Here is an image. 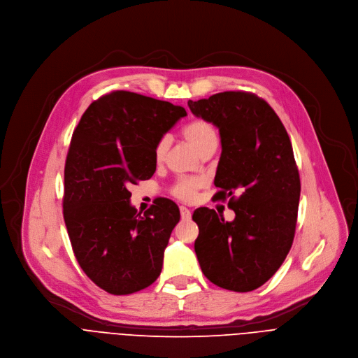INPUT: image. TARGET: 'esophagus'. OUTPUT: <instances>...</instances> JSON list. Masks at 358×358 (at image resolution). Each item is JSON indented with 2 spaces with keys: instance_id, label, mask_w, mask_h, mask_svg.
<instances>
[{
  "instance_id": "1",
  "label": "esophagus",
  "mask_w": 358,
  "mask_h": 358,
  "mask_svg": "<svg viewBox=\"0 0 358 358\" xmlns=\"http://www.w3.org/2000/svg\"><path fill=\"white\" fill-rule=\"evenodd\" d=\"M180 214H181V219L182 220H188L189 217H192V211H189L187 207L184 206H180Z\"/></svg>"
}]
</instances>
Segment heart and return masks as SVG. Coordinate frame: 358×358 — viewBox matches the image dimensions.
<instances>
[{
  "label": "heart",
  "mask_w": 358,
  "mask_h": 358,
  "mask_svg": "<svg viewBox=\"0 0 358 358\" xmlns=\"http://www.w3.org/2000/svg\"><path fill=\"white\" fill-rule=\"evenodd\" d=\"M182 138L188 142L199 155H201L204 151L216 150L219 144V135L217 129L207 119L196 117L193 121H189L181 131ZM170 147V138L162 136L158 139V142L154 147V161L155 164H162ZM203 178L200 177H182L174 182L171 187V193L180 200H192L197 189L203 185Z\"/></svg>",
  "instance_id": "heart-1"
}]
</instances>
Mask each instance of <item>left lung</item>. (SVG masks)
<instances>
[{
	"instance_id": "left-lung-1",
	"label": "left lung",
	"mask_w": 358,
	"mask_h": 358,
	"mask_svg": "<svg viewBox=\"0 0 358 358\" xmlns=\"http://www.w3.org/2000/svg\"><path fill=\"white\" fill-rule=\"evenodd\" d=\"M188 108L219 128L214 197L230 199L236 214L224 222L207 207L194 211L200 268L220 288L253 291L275 275L294 242L301 181L291 139L269 103L250 92L216 93Z\"/></svg>"
}]
</instances>
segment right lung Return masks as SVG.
<instances>
[{
	"label": "right lung",
	"instance_id": "add662e5",
	"mask_svg": "<svg viewBox=\"0 0 358 358\" xmlns=\"http://www.w3.org/2000/svg\"><path fill=\"white\" fill-rule=\"evenodd\" d=\"M185 115L182 106L116 90L90 103L71 136L66 229L83 272L112 295L145 289L161 273L180 210L161 199L136 213L128 188L152 177L155 144Z\"/></svg>",
	"mask_w": 358,
	"mask_h": 358
}]
</instances>
